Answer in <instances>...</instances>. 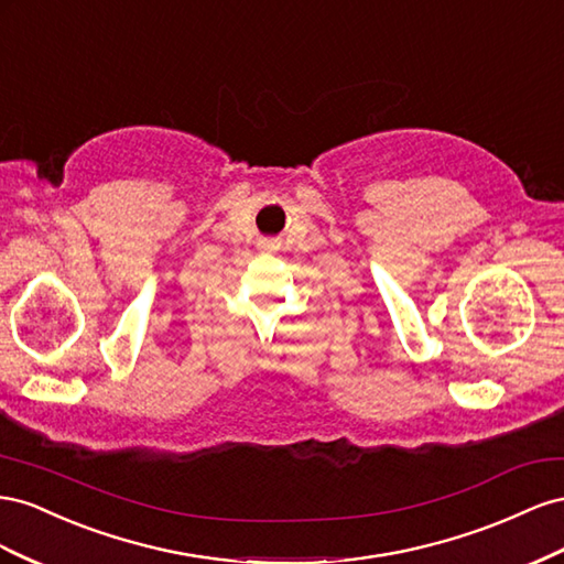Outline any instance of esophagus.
I'll return each mask as SVG.
<instances>
[{
	"mask_svg": "<svg viewBox=\"0 0 564 564\" xmlns=\"http://www.w3.org/2000/svg\"><path fill=\"white\" fill-rule=\"evenodd\" d=\"M262 250L271 252V250H276V246H273V243H271V240H264V243H262Z\"/></svg>",
	"mask_w": 564,
	"mask_h": 564,
	"instance_id": "34e87169",
	"label": "esophagus"
}]
</instances>
